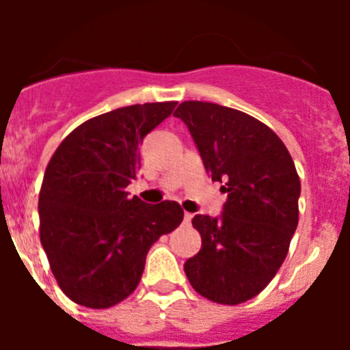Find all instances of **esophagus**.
<instances>
[{"label":"esophagus","mask_w":350,"mask_h":350,"mask_svg":"<svg viewBox=\"0 0 350 350\" xmlns=\"http://www.w3.org/2000/svg\"><path fill=\"white\" fill-rule=\"evenodd\" d=\"M191 219H193V213L185 212L184 213V224H191Z\"/></svg>","instance_id":"34e87169"}]
</instances>
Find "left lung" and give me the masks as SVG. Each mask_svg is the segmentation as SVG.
Returning a JSON list of instances; mask_svg holds the SVG:
<instances>
[{"label": "left lung", "instance_id": "8db88e82", "mask_svg": "<svg viewBox=\"0 0 350 350\" xmlns=\"http://www.w3.org/2000/svg\"><path fill=\"white\" fill-rule=\"evenodd\" d=\"M173 116L187 124L206 173L228 193L221 217H193L202 249L184 271L203 298L238 305L258 296L287 256L301 191L295 161L273 129L234 108L184 101Z\"/></svg>", "mask_w": 350, "mask_h": 350}]
</instances>
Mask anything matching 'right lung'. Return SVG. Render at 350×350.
Returning <instances> with one entry per match:
<instances>
[{
  "mask_svg": "<svg viewBox=\"0 0 350 350\" xmlns=\"http://www.w3.org/2000/svg\"><path fill=\"white\" fill-rule=\"evenodd\" d=\"M177 101L131 105L85 120L52 154L38 198L40 242L61 291L108 308L137 289L148 249L184 219L177 202L128 196L142 144Z\"/></svg>",
  "mask_w": 350,
  "mask_h": 350,
  "instance_id": "1",
  "label": "right lung"
}]
</instances>
